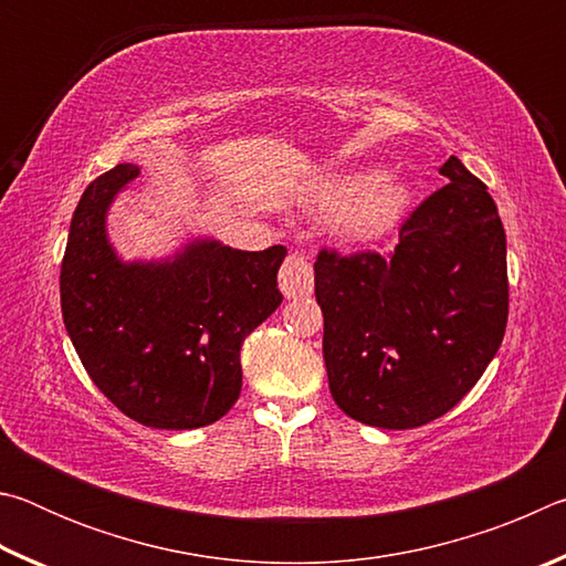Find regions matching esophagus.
Instances as JSON below:
<instances>
[{"mask_svg": "<svg viewBox=\"0 0 566 566\" xmlns=\"http://www.w3.org/2000/svg\"><path fill=\"white\" fill-rule=\"evenodd\" d=\"M312 264L306 260L302 249H294V252L286 256L282 270H280V286L286 300H296V296H306L312 292Z\"/></svg>", "mask_w": 566, "mask_h": 566, "instance_id": "esophagus-1", "label": "esophagus"}]
</instances>
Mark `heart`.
Instances as JSON below:
<instances>
[{
  "label": "heart",
  "instance_id": "obj_1",
  "mask_svg": "<svg viewBox=\"0 0 566 566\" xmlns=\"http://www.w3.org/2000/svg\"><path fill=\"white\" fill-rule=\"evenodd\" d=\"M407 187L395 177L342 175L319 187L317 202L339 209L337 222L352 237H377L397 222L407 207Z\"/></svg>",
  "mask_w": 566,
  "mask_h": 566
}]
</instances>
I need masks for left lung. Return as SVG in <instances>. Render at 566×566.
I'll return each mask as SVG.
<instances>
[{"label":"left lung","instance_id":"obj_1","mask_svg":"<svg viewBox=\"0 0 566 566\" xmlns=\"http://www.w3.org/2000/svg\"><path fill=\"white\" fill-rule=\"evenodd\" d=\"M387 256L322 247L314 294L324 364L344 415L415 429L447 415L484 375L510 314L506 237L486 185L457 157Z\"/></svg>","mask_w":566,"mask_h":566}]
</instances>
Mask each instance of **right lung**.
<instances>
[{
    "instance_id": "right-lung-1",
    "label": "right lung",
    "mask_w": 566,
    "mask_h": 566,
    "mask_svg": "<svg viewBox=\"0 0 566 566\" xmlns=\"http://www.w3.org/2000/svg\"><path fill=\"white\" fill-rule=\"evenodd\" d=\"M137 175V165L104 171L74 209L60 272L64 327L122 415L151 429L207 427L239 399L244 339L282 304L286 247L195 242L175 262L124 264L104 214Z\"/></svg>"
}]
</instances>
